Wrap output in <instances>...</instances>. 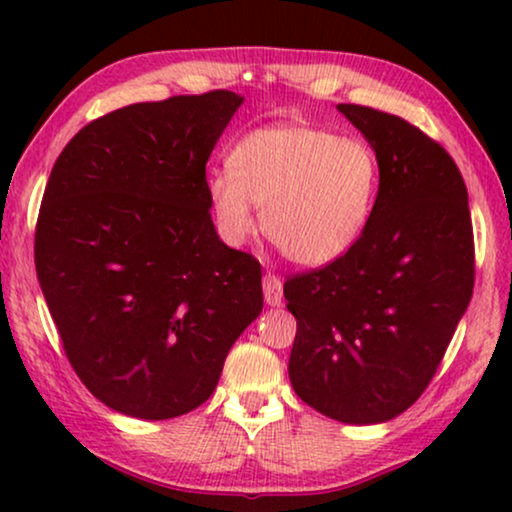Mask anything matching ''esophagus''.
Instances as JSON below:
<instances>
[{
    "instance_id": "34e87169",
    "label": "esophagus",
    "mask_w": 512,
    "mask_h": 512,
    "mask_svg": "<svg viewBox=\"0 0 512 512\" xmlns=\"http://www.w3.org/2000/svg\"><path fill=\"white\" fill-rule=\"evenodd\" d=\"M263 293H265V303H268L270 307L282 305V298H284L282 279H279L277 275H265L263 277Z\"/></svg>"
}]
</instances>
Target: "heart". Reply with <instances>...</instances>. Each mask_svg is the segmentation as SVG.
I'll list each match as a JSON object with an SVG mask.
<instances>
[{"label":"heart","mask_w":512,"mask_h":512,"mask_svg":"<svg viewBox=\"0 0 512 512\" xmlns=\"http://www.w3.org/2000/svg\"><path fill=\"white\" fill-rule=\"evenodd\" d=\"M377 181V158L366 142L282 123L244 135L230 153V170L207 177V195L228 242L254 233V201L265 237L291 263L324 268L359 242Z\"/></svg>","instance_id":"b5f03b06"}]
</instances>
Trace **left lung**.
<instances>
[{
    "label": "left lung",
    "mask_w": 512,
    "mask_h": 512,
    "mask_svg": "<svg viewBox=\"0 0 512 512\" xmlns=\"http://www.w3.org/2000/svg\"><path fill=\"white\" fill-rule=\"evenodd\" d=\"M373 146L380 188L359 242L286 279L298 321L289 377L321 415L380 424L429 387L473 296V226L459 167L403 118L338 104Z\"/></svg>",
    "instance_id": "left-lung-1"
}]
</instances>
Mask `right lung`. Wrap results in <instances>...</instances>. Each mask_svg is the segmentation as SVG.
Masks as SVG:
<instances>
[{
    "instance_id": "right-lung-1",
    "label": "right lung",
    "mask_w": 512,
    "mask_h": 512,
    "mask_svg": "<svg viewBox=\"0 0 512 512\" xmlns=\"http://www.w3.org/2000/svg\"><path fill=\"white\" fill-rule=\"evenodd\" d=\"M244 97L116 109L76 132L41 200L34 263L79 380L137 419L186 415L263 310L261 263L209 214L205 165Z\"/></svg>"
}]
</instances>
